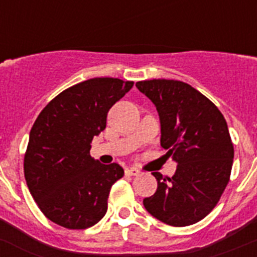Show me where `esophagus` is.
<instances>
[{
	"instance_id": "obj_1",
	"label": "esophagus",
	"mask_w": 257,
	"mask_h": 257,
	"mask_svg": "<svg viewBox=\"0 0 257 257\" xmlns=\"http://www.w3.org/2000/svg\"><path fill=\"white\" fill-rule=\"evenodd\" d=\"M126 175H128V176H139L140 171L138 169H134V167H131V169L126 170Z\"/></svg>"
}]
</instances>
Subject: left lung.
<instances>
[{"label": "left lung", "mask_w": 257, "mask_h": 257, "mask_svg": "<svg viewBox=\"0 0 257 257\" xmlns=\"http://www.w3.org/2000/svg\"><path fill=\"white\" fill-rule=\"evenodd\" d=\"M136 87L156 105L161 147L178 162L172 178L152 172L158 188L144 198V207L169 225L196 224L215 208L230 179L234 148L225 118L210 99L181 81L149 79Z\"/></svg>", "instance_id": "left-lung-1"}]
</instances>
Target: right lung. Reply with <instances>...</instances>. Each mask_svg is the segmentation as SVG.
Masks as SVG:
<instances>
[{
  "label": "right lung",
  "instance_id": "right-lung-1",
  "mask_svg": "<svg viewBox=\"0 0 257 257\" xmlns=\"http://www.w3.org/2000/svg\"><path fill=\"white\" fill-rule=\"evenodd\" d=\"M133 86L110 77L87 79L60 92L38 114L24 154V176L52 222L79 230L105 215L110 188L124 171L118 163L94 160L91 142L105 128L109 109Z\"/></svg>",
  "mask_w": 257,
  "mask_h": 257
}]
</instances>
